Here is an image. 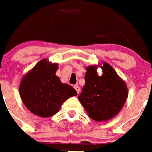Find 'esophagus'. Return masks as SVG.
Here are the masks:
<instances>
[{
	"instance_id": "34e87169",
	"label": "esophagus",
	"mask_w": 152,
	"mask_h": 152,
	"mask_svg": "<svg viewBox=\"0 0 152 152\" xmlns=\"http://www.w3.org/2000/svg\"><path fill=\"white\" fill-rule=\"evenodd\" d=\"M74 89L76 90V91L78 92V94L80 92V88H79V86H78V85H75V86H74Z\"/></svg>"
}]
</instances>
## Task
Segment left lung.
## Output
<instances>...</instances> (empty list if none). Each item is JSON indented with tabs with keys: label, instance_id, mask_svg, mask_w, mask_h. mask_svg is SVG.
Segmentation results:
<instances>
[{
	"label": "left lung",
	"instance_id": "left-lung-1",
	"mask_svg": "<svg viewBox=\"0 0 152 152\" xmlns=\"http://www.w3.org/2000/svg\"><path fill=\"white\" fill-rule=\"evenodd\" d=\"M102 75L97 74L100 65L86 68L85 85L78 100L88 116L97 122L112 119L121 110L128 98V88L115 70L102 62Z\"/></svg>",
	"mask_w": 152,
	"mask_h": 152
}]
</instances>
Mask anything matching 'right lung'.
I'll return each mask as SVG.
<instances>
[{
  "instance_id": "right-lung-1",
  "label": "right lung",
  "mask_w": 152,
  "mask_h": 152,
  "mask_svg": "<svg viewBox=\"0 0 152 152\" xmlns=\"http://www.w3.org/2000/svg\"><path fill=\"white\" fill-rule=\"evenodd\" d=\"M57 69L58 64L43 59L23 77L19 84V95L24 105L42 118L54 115L67 99L77 95L75 89L62 83L56 75Z\"/></svg>"
}]
</instances>
